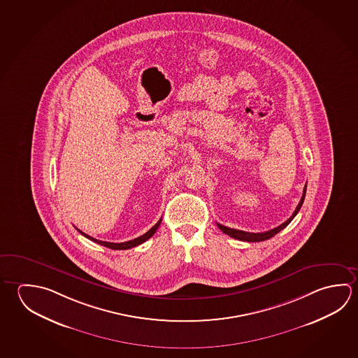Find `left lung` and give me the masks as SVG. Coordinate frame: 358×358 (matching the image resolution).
<instances>
[{"instance_id":"8db88e82","label":"left lung","mask_w":358,"mask_h":358,"mask_svg":"<svg viewBox=\"0 0 358 358\" xmlns=\"http://www.w3.org/2000/svg\"><path fill=\"white\" fill-rule=\"evenodd\" d=\"M306 192H307V185L304 186V189H303V194H301V201H299V203H298V206L295 208L294 213L293 215L289 217L285 222H282V225L278 226V227H274V229H271L269 231L265 232H248V231H241V230H235V229H231V227H227V226L221 225V224H217L219 226L220 230L226 234V235H229L230 238H238V240H241V241H248V243H257V241H264V240H268V238H273L274 235H276L278 232L282 231L284 227H287V226L290 224V221L294 219L295 215L299 213V210H301V205H303V201H304V197H306Z\"/></svg>"}]
</instances>
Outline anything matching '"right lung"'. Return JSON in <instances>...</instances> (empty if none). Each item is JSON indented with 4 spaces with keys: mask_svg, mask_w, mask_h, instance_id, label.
Returning a JSON list of instances; mask_svg holds the SVG:
<instances>
[{
    "mask_svg": "<svg viewBox=\"0 0 358 358\" xmlns=\"http://www.w3.org/2000/svg\"><path fill=\"white\" fill-rule=\"evenodd\" d=\"M161 221H162V219H159L157 224L153 226L152 229H150V230L145 232V234H143L142 236L133 238V240H129V241H124V243H107V241H101V240H96V238H92V236H89L87 234H84V232L80 231L79 229H76V230L80 232L82 235H84L85 238H89V240H92V241H94L96 244L107 246V248H109V249H113V250H127V249H131V248H134V246H138V245L143 244V243L147 241L148 238H152V236H153V234L157 231L158 226L161 225Z\"/></svg>",
    "mask_w": 358,
    "mask_h": 358,
    "instance_id": "right-lung-1",
    "label": "right lung"
}]
</instances>
